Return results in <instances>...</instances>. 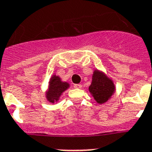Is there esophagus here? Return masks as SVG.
<instances>
[{
  "instance_id": "1",
  "label": "esophagus",
  "mask_w": 152,
  "mask_h": 152,
  "mask_svg": "<svg viewBox=\"0 0 152 152\" xmlns=\"http://www.w3.org/2000/svg\"><path fill=\"white\" fill-rule=\"evenodd\" d=\"M74 88H82V85H81V84H75V85H74Z\"/></svg>"
}]
</instances>
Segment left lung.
Masks as SVG:
<instances>
[{
    "instance_id": "left-lung-1",
    "label": "left lung",
    "mask_w": 152,
    "mask_h": 152,
    "mask_svg": "<svg viewBox=\"0 0 152 152\" xmlns=\"http://www.w3.org/2000/svg\"><path fill=\"white\" fill-rule=\"evenodd\" d=\"M88 89L98 104H104L110 98L115 88L114 83L110 78L103 73L95 70Z\"/></svg>"
}]
</instances>
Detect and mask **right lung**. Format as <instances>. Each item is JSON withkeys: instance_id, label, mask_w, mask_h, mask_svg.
I'll return each instance as SVG.
<instances>
[{"instance_id": "right-lung-1", "label": "right lung", "mask_w": 152, "mask_h": 152, "mask_svg": "<svg viewBox=\"0 0 152 152\" xmlns=\"http://www.w3.org/2000/svg\"><path fill=\"white\" fill-rule=\"evenodd\" d=\"M69 87V84L61 82L58 76H53L49 82V87L46 93V97L48 101L54 103L59 99L61 94Z\"/></svg>"}]
</instances>
